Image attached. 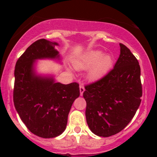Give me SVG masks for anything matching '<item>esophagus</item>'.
Wrapping results in <instances>:
<instances>
[{"mask_svg": "<svg viewBox=\"0 0 157 157\" xmlns=\"http://www.w3.org/2000/svg\"><path fill=\"white\" fill-rule=\"evenodd\" d=\"M79 90H80V95L82 96L83 93H84V91H85V88H84V86H80Z\"/></svg>", "mask_w": 157, "mask_h": 157, "instance_id": "esophagus-1", "label": "esophagus"}]
</instances>
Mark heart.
Returning <instances> with one entry per match:
<instances>
[{
	"label": "heart",
	"instance_id": "1",
	"mask_svg": "<svg viewBox=\"0 0 157 157\" xmlns=\"http://www.w3.org/2000/svg\"><path fill=\"white\" fill-rule=\"evenodd\" d=\"M114 64V59L111 54L99 49L88 51L80 55L74 60L76 70L89 69L87 77L90 81L101 79L111 71Z\"/></svg>",
	"mask_w": 157,
	"mask_h": 157
}]
</instances>
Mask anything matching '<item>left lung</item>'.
Returning <instances> with one entry per match:
<instances>
[{
	"mask_svg": "<svg viewBox=\"0 0 157 157\" xmlns=\"http://www.w3.org/2000/svg\"><path fill=\"white\" fill-rule=\"evenodd\" d=\"M120 55L109 74L85 86L86 118L90 130L109 137L125 128L141 104V68L130 49L120 44Z\"/></svg>",
	"mask_w": 157,
	"mask_h": 157,
	"instance_id": "obj_1",
	"label": "left lung"
}]
</instances>
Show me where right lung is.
<instances>
[{
  "mask_svg": "<svg viewBox=\"0 0 157 157\" xmlns=\"http://www.w3.org/2000/svg\"><path fill=\"white\" fill-rule=\"evenodd\" d=\"M57 42L39 39L30 45L15 67L14 105L30 132L44 138H55L66 129L67 116L75 100L79 97L77 82H56L53 75L36 71L38 59L61 61Z\"/></svg>",
  "mask_w": 157,
  "mask_h": 157,
  "instance_id": "right-lung-1",
  "label": "right lung"
}]
</instances>
